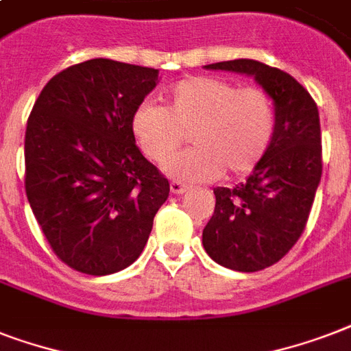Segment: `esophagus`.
<instances>
[{
    "mask_svg": "<svg viewBox=\"0 0 351 351\" xmlns=\"http://www.w3.org/2000/svg\"><path fill=\"white\" fill-rule=\"evenodd\" d=\"M189 189V184L182 180H173L171 182V191L175 193V195H182V193H186Z\"/></svg>",
    "mask_w": 351,
    "mask_h": 351,
    "instance_id": "1",
    "label": "esophagus"
}]
</instances>
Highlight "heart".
I'll list each match as a JSON object with an SVG mask.
<instances>
[{"instance_id":"1","label":"heart","mask_w":351,"mask_h":351,"mask_svg":"<svg viewBox=\"0 0 351 351\" xmlns=\"http://www.w3.org/2000/svg\"><path fill=\"white\" fill-rule=\"evenodd\" d=\"M277 129V111L267 90L240 87L213 76H193L164 96V109L143 101L131 117L138 147L156 165H165L191 132V147L169 165L173 176L213 180L222 173L247 175L261 164Z\"/></svg>"}]
</instances>
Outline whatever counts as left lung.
Returning <instances> with one entry per match:
<instances>
[{
	"label": "left lung",
	"instance_id": "1",
	"mask_svg": "<svg viewBox=\"0 0 351 351\" xmlns=\"http://www.w3.org/2000/svg\"><path fill=\"white\" fill-rule=\"evenodd\" d=\"M255 76L277 111L266 156L247 180L215 189L213 217L204 228V250L220 266L261 271L288 253L304 231L322 175L321 121L315 100L277 67L256 60L206 65Z\"/></svg>",
	"mask_w": 351,
	"mask_h": 351
}]
</instances>
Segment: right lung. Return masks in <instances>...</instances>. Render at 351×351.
<instances>
[{
	"instance_id": "right-lung-1",
	"label": "right lung",
	"mask_w": 351,
	"mask_h": 351,
	"mask_svg": "<svg viewBox=\"0 0 351 351\" xmlns=\"http://www.w3.org/2000/svg\"><path fill=\"white\" fill-rule=\"evenodd\" d=\"M158 71L96 58L38 96L25 132V193L54 255L85 275L136 261L169 180L134 143L131 117Z\"/></svg>"
}]
</instances>
